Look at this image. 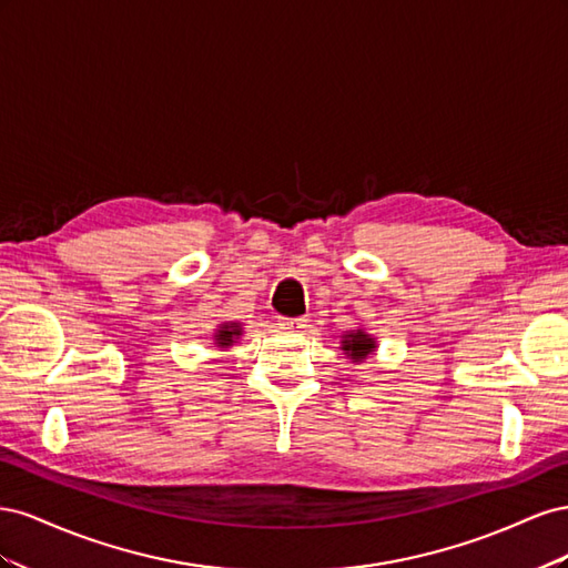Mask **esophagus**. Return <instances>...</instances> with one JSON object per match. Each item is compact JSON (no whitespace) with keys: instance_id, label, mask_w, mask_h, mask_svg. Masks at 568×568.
<instances>
[{"instance_id":"esophagus-1","label":"esophagus","mask_w":568,"mask_h":568,"mask_svg":"<svg viewBox=\"0 0 568 568\" xmlns=\"http://www.w3.org/2000/svg\"><path fill=\"white\" fill-rule=\"evenodd\" d=\"M280 326L288 332H301L307 326V320L305 317H280Z\"/></svg>"}]
</instances>
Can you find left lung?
<instances>
[{
  "instance_id": "8db88e82",
  "label": "left lung",
  "mask_w": 568,
  "mask_h": 568,
  "mask_svg": "<svg viewBox=\"0 0 568 568\" xmlns=\"http://www.w3.org/2000/svg\"><path fill=\"white\" fill-rule=\"evenodd\" d=\"M341 351L346 353V357H351L353 363H363V359H367L369 355H374L376 341H374L367 332L355 329V332L343 334V338H341Z\"/></svg>"
}]
</instances>
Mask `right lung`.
I'll return each instance as SVG.
<instances>
[{
  "mask_svg": "<svg viewBox=\"0 0 568 568\" xmlns=\"http://www.w3.org/2000/svg\"><path fill=\"white\" fill-rule=\"evenodd\" d=\"M242 336V324L239 322H225L220 326V329L215 332V343L220 348H227L234 343V338Z\"/></svg>",
  "mask_w": 568,
  "mask_h": 568,
  "instance_id": "obj_1",
  "label": "right lung"
}]
</instances>
